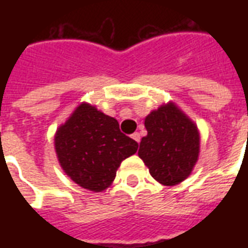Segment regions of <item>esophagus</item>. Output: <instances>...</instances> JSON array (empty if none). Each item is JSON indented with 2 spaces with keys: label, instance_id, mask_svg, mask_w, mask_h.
I'll use <instances>...</instances> for the list:
<instances>
[{
  "label": "esophagus",
  "instance_id": "1",
  "mask_svg": "<svg viewBox=\"0 0 248 248\" xmlns=\"http://www.w3.org/2000/svg\"><path fill=\"white\" fill-rule=\"evenodd\" d=\"M131 138H133V140H137V142H140V133H134V134L131 135Z\"/></svg>",
  "mask_w": 248,
  "mask_h": 248
}]
</instances>
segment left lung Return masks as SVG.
Masks as SVG:
<instances>
[{
    "label": "left lung",
    "instance_id": "1",
    "mask_svg": "<svg viewBox=\"0 0 248 248\" xmlns=\"http://www.w3.org/2000/svg\"><path fill=\"white\" fill-rule=\"evenodd\" d=\"M145 127L147 135L140 140L138 155L151 177L165 186L185 181L198 161L197 126L174 103H169L146 117Z\"/></svg>",
    "mask_w": 248,
    "mask_h": 248
}]
</instances>
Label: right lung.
<instances>
[{"label":"right lung","instance_id":"add662e5","mask_svg":"<svg viewBox=\"0 0 248 248\" xmlns=\"http://www.w3.org/2000/svg\"><path fill=\"white\" fill-rule=\"evenodd\" d=\"M54 140L58 161L71 181L97 192L111 185L121 162L138 150V143L121 133L117 119L87 103L57 130Z\"/></svg>","mask_w":248,"mask_h":248}]
</instances>
